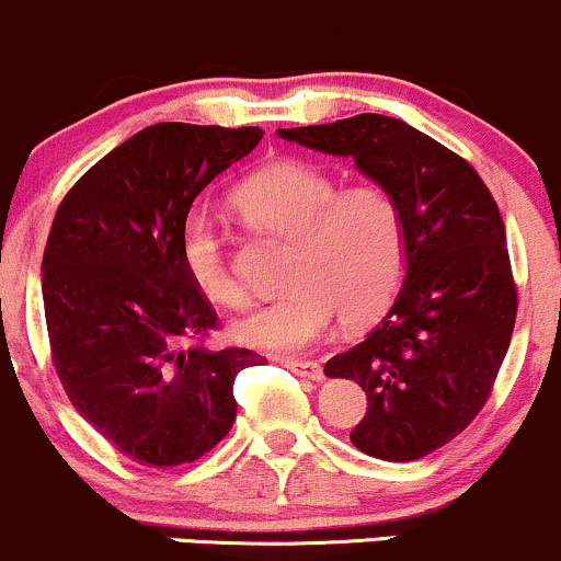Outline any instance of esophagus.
Instances as JSON below:
<instances>
[{"mask_svg": "<svg viewBox=\"0 0 561 561\" xmlns=\"http://www.w3.org/2000/svg\"><path fill=\"white\" fill-rule=\"evenodd\" d=\"M285 367L290 373L298 375V378H309V380H322V365L319 362H306V359H295V362H285Z\"/></svg>", "mask_w": 561, "mask_h": 561, "instance_id": "obj_1", "label": "esophagus"}]
</instances>
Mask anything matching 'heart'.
Masks as SVG:
<instances>
[{"instance_id": "1", "label": "heart", "mask_w": 561, "mask_h": 561, "mask_svg": "<svg viewBox=\"0 0 561 561\" xmlns=\"http://www.w3.org/2000/svg\"><path fill=\"white\" fill-rule=\"evenodd\" d=\"M233 205L252 229L293 239L287 290L233 324V337L266 354H298L328 335L337 311L362 324L389 306L408 263L404 213L389 188H341L309 162H274L250 175ZM181 261L191 285L220 306L242 304L226 242L207 215H188Z\"/></svg>"}]
</instances>
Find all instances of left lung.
Segmentation results:
<instances>
[{
	"instance_id": "8db88e82",
	"label": "left lung",
	"mask_w": 561,
	"mask_h": 561,
	"mask_svg": "<svg viewBox=\"0 0 561 561\" xmlns=\"http://www.w3.org/2000/svg\"><path fill=\"white\" fill-rule=\"evenodd\" d=\"M279 138L354 159L402 205V287L324 375L367 393V415L351 431L362 453L404 463L439 450L484 408L514 332L516 287L490 188L466 159L393 116L359 114Z\"/></svg>"
}]
</instances>
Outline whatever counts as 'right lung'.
Here are the masks:
<instances>
[{"mask_svg":"<svg viewBox=\"0 0 561 561\" xmlns=\"http://www.w3.org/2000/svg\"><path fill=\"white\" fill-rule=\"evenodd\" d=\"M261 127L159 122L84 172L55 213L42 298L53 362L84 421L140 466H181L233 426L248 348L210 351L218 324L181 261L202 188L261 144Z\"/></svg>","mask_w":561,"mask_h":561,"instance_id":"obj_1","label":"right lung"}]
</instances>
